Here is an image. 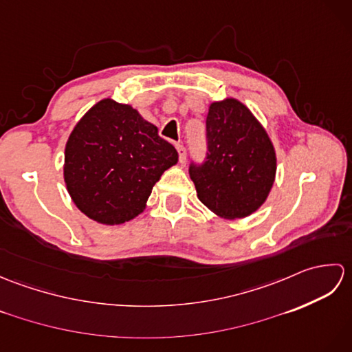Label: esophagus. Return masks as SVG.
<instances>
[{
	"label": "esophagus",
	"mask_w": 352,
	"mask_h": 352,
	"mask_svg": "<svg viewBox=\"0 0 352 352\" xmlns=\"http://www.w3.org/2000/svg\"><path fill=\"white\" fill-rule=\"evenodd\" d=\"M175 148H177V151H178V159H180V163L184 164L186 163V148L182 144H177Z\"/></svg>",
	"instance_id": "obj_1"
}]
</instances>
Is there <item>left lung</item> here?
<instances>
[{
  "instance_id": "8db88e82",
  "label": "left lung",
  "mask_w": 352,
  "mask_h": 352,
  "mask_svg": "<svg viewBox=\"0 0 352 352\" xmlns=\"http://www.w3.org/2000/svg\"><path fill=\"white\" fill-rule=\"evenodd\" d=\"M207 160L189 174L198 199L223 219L257 212L276 174V154L265 126L236 98L214 101L207 113Z\"/></svg>"
}]
</instances>
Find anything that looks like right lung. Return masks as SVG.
<instances>
[{
	"mask_svg": "<svg viewBox=\"0 0 352 352\" xmlns=\"http://www.w3.org/2000/svg\"><path fill=\"white\" fill-rule=\"evenodd\" d=\"M178 162L177 149L129 104L104 98L74 126L63 178L81 213L119 226L146 208L154 184Z\"/></svg>",
	"mask_w": 352,
	"mask_h": 352,
	"instance_id": "add662e5",
	"label": "right lung"
}]
</instances>
